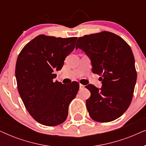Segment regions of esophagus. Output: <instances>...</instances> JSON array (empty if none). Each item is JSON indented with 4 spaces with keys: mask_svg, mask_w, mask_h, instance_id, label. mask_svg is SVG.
Segmentation results:
<instances>
[{
    "mask_svg": "<svg viewBox=\"0 0 146 146\" xmlns=\"http://www.w3.org/2000/svg\"><path fill=\"white\" fill-rule=\"evenodd\" d=\"M84 88V85H82V84H80V89H83Z\"/></svg>",
    "mask_w": 146,
    "mask_h": 146,
    "instance_id": "34e87169",
    "label": "esophagus"
}]
</instances>
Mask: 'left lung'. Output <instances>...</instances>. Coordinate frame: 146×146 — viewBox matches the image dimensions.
Segmentation results:
<instances>
[{
	"label": "left lung",
	"instance_id": "obj_1",
	"mask_svg": "<svg viewBox=\"0 0 146 146\" xmlns=\"http://www.w3.org/2000/svg\"><path fill=\"white\" fill-rule=\"evenodd\" d=\"M80 48L91 60L93 73L101 75L102 86H86L91 92L86 100L90 117L99 122L118 118L130 105L137 79L135 60L124 40L103 31L80 37L76 49Z\"/></svg>",
	"mask_w": 146,
	"mask_h": 146
}]
</instances>
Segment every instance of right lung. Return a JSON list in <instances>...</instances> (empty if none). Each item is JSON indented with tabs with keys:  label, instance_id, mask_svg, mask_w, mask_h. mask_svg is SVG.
Here are the masks:
<instances>
[{
	"label": "right lung",
	"instance_id": "1",
	"mask_svg": "<svg viewBox=\"0 0 146 146\" xmlns=\"http://www.w3.org/2000/svg\"><path fill=\"white\" fill-rule=\"evenodd\" d=\"M77 37L38 35L25 46L16 64L18 90L27 111L41 124L54 126L67 118L79 90L77 82L62 84L53 79L75 48Z\"/></svg>",
	"mask_w": 146,
	"mask_h": 146
}]
</instances>
